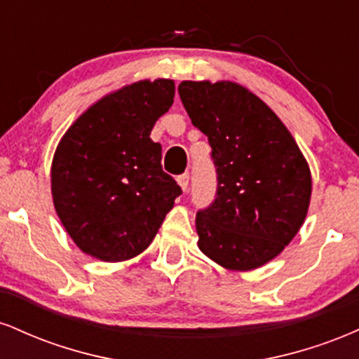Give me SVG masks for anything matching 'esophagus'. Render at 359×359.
I'll return each mask as SVG.
<instances>
[{
  "label": "esophagus",
  "mask_w": 359,
  "mask_h": 359,
  "mask_svg": "<svg viewBox=\"0 0 359 359\" xmlns=\"http://www.w3.org/2000/svg\"><path fill=\"white\" fill-rule=\"evenodd\" d=\"M177 184L180 185V189L185 192L189 189V174H182L177 177Z\"/></svg>",
  "instance_id": "34e87169"
}]
</instances>
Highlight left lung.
<instances>
[{
	"mask_svg": "<svg viewBox=\"0 0 359 359\" xmlns=\"http://www.w3.org/2000/svg\"><path fill=\"white\" fill-rule=\"evenodd\" d=\"M192 125L208 137L217 172L214 203L196 216L197 246L222 269L273 259L306 221L311 168L282 119L231 81H182Z\"/></svg>",
	"mask_w": 359,
	"mask_h": 359,
	"instance_id": "1",
	"label": "left lung"
}]
</instances>
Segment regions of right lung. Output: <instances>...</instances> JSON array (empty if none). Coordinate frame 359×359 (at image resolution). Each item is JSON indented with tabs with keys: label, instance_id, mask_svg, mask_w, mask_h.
Wrapping results in <instances>:
<instances>
[{
	"label": "right lung",
	"instance_id": "obj_1",
	"mask_svg": "<svg viewBox=\"0 0 359 359\" xmlns=\"http://www.w3.org/2000/svg\"><path fill=\"white\" fill-rule=\"evenodd\" d=\"M174 96L172 79L123 86L60 138L50 170L53 208L89 257L116 263L145 251L182 192L162 170V147L150 138Z\"/></svg>",
	"mask_w": 359,
	"mask_h": 359
}]
</instances>
